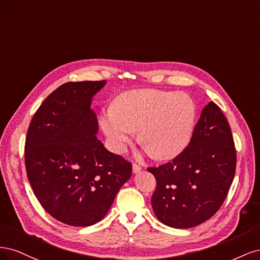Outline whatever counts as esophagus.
Instances as JSON below:
<instances>
[{
    "label": "esophagus",
    "mask_w": 260,
    "mask_h": 260,
    "mask_svg": "<svg viewBox=\"0 0 260 260\" xmlns=\"http://www.w3.org/2000/svg\"><path fill=\"white\" fill-rule=\"evenodd\" d=\"M142 169V167L140 166V165H138V164H136V162H133L132 164V171H133V174H138V172Z\"/></svg>",
    "instance_id": "esophagus-1"
}]
</instances>
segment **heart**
Returning a JSON list of instances; mask_svg holds the SVG:
<instances>
[{
    "label": "heart",
    "mask_w": 260,
    "mask_h": 260,
    "mask_svg": "<svg viewBox=\"0 0 260 260\" xmlns=\"http://www.w3.org/2000/svg\"><path fill=\"white\" fill-rule=\"evenodd\" d=\"M196 108L184 93L135 90L122 93L101 114V127L115 152L125 151L135 131L153 158H175L192 138Z\"/></svg>",
    "instance_id": "b5f03b06"
}]
</instances>
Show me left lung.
Returning a JSON list of instances; mask_svg holds the SVG:
<instances>
[{
	"instance_id": "left-lung-1",
	"label": "left lung",
	"mask_w": 260,
	"mask_h": 260,
	"mask_svg": "<svg viewBox=\"0 0 260 260\" xmlns=\"http://www.w3.org/2000/svg\"><path fill=\"white\" fill-rule=\"evenodd\" d=\"M231 128L217 104L203 108L190 143L171 161L147 170L156 179L152 207L164 224L187 229L214 216L235 175Z\"/></svg>"
}]
</instances>
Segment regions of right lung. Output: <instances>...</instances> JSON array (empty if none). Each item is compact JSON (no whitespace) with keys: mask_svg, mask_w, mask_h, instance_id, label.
I'll list each match as a JSON object with an SVG mask.
<instances>
[{"mask_svg":"<svg viewBox=\"0 0 260 260\" xmlns=\"http://www.w3.org/2000/svg\"><path fill=\"white\" fill-rule=\"evenodd\" d=\"M106 81L61 84L31 120L27 177L42 207L58 221L88 226L104 218L132 174V165L104 147L92 98Z\"/></svg>","mask_w":260,"mask_h":260,"instance_id":"right-lung-1","label":"right lung"}]
</instances>
